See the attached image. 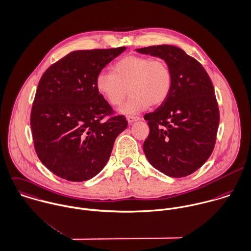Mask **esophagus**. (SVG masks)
Masks as SVG:
<instances>
[{
  "mask_svg": "<svg viewBox=\"0 0 251 251\" xmlns=\"http://www.w3.org/2000/svg\"><path fill=\"white\" fill-rule=\"evenodd\" d=\"M140 118L139 117H135V116H126V121L129 123V124H132L133 122H136L138 121Z\"/></svg>",
  "mask_w": 251,
  "mask_h": 251,
  "instance_id": "34e87169",
  "label": "esophagus"
}]
</instances>
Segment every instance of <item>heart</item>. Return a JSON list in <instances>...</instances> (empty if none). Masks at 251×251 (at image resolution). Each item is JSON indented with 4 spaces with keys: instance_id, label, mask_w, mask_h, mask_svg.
<instances>
[{
    "instance_id": "1",
    "label": "heart",
    "mask_w": 251,
    "mask_h": 251,
    "mask_svg": "<svg viewBox=\"0 0 251 251\" xmlns=\"http://www.w3.org/2000/svg\"><path fill=\"white\" fill-rule=\"evenodd\" d=\"M95 84L97 91L114 107L122 104L129 88L131 96L121 111L136 114L151 104L160 105L167 100L172 77L164 60L130 54L119 59L112 72H100Z\"/></svg>"
}]
</instances>
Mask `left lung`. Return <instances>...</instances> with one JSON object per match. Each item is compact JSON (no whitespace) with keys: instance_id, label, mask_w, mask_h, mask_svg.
Returning <instances> with one entry per match:
<instances>
[{"instance_id":"obj_1","label":"left lung","mask_w":251,"mask_h":251,"mask_svg":"<svg viewBox=\"0 0 251 251\" xmlns=\"http://www.w3.org/2000/svg\"><path fill=\"white\" fill-rule=\"evenodd\" d=\"M136 50L164 59L172 77L167 100L144 116L150 127L145 156L167 176L190 175L215 146L220 117L212 82L202 65L180 48L161 45Z\"/></svg>"}]
</instances>
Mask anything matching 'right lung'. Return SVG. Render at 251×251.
<instances>
[{
  "label": "right lung",
  "instance_id": "right-lung-1",
  "mask_svg": "<svg viewBox=\"0 0 251 251\" xmlns=\"http://www.w3.org/2000/svg\"><path fill=\"white\" fill-rule=\"evenodd\" d=\"M125 50L126 47L76 50L43 74L30 125L39 159L55 175L74 182L94 177L126 128L125 116L114 115L95 84L101 70Z\"/></svg>",
  "mask_w": 251,
  "mask_h": 251
}]
</instances>
